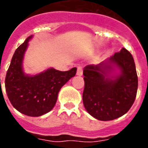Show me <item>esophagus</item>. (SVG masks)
<instances>
[{
  "instance_id": "34e87169",
  "label": "esophagus",
  "mask_w": 148,
  "mask_h": 148,
  "mask_svg": "<svg viewBox=\"0 0 148 148\" xmlns=\"http://www.w3.org/2000/svg\"><path fill=\"white\" fill-rule=\"evenodd\" d=\"M82 74H83V68H82V66H78L77 70V75L82 76Z\"/></svg>"
}]
</instances>
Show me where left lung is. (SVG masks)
Listing matches in <instances>:
<instances>
[{
  "label": "left lung",
  "mask_w": 148,
  "mask_h": 148,
  "mask_svg": "<svg viewBox=\"0 0 148 148\" xmlns=\"http://www.w3.org/2000/svg\"><path fill=\"white\" fill-rule=\"evenodd\" d=\"M119 73L115 74V69ZM82 99L89 114L101 121L126 114L137 95L138 78L134 60L125 48L99 64L87 65L83 71Z\"/></svg>",
  "instance_id": "obj_1"
}]
</instances>
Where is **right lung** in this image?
Segmentation results:
<instances>
[{"label":"right lung","instance_id":"add662e5","mask_svg":"<svg viewBox=\"0 0 148 148\" xmlns=\"http://www.w3.org/2000/svg\"><path fill=\"white\" fill-rule=\"evenodd\" d=\"M30 36L18 47L12 56L5 77V89L11 105L21 113L29 116H40L53 109L60 90L75 76L76 67L67 71L49 68L36 75L23 71L22 62Z\"/></svg>","mask_w":148,"mask_h":148}]
</instances>
